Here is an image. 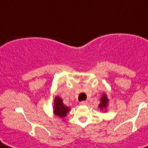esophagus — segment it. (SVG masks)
Masks as SVG:
<instances>
[{
    "label": "esophagus",
    "instance_id": "obj_1",
    "mask_svg": "<svg viewBox=\"0 0 148 148\" xmlns=\"http://www.w3.org/2000/svg\"><path fill=\"white\" fill-rule=\"evenodd\" d=\"M87 103H88V102H87L86 101H83L80 102V104H81V105H86Z\"/></svg>",
    "mask_w": 148,
    "mask_h": 148
}]
</instances>
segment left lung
<instances>
[{
    "label": "left lung",
    "mask_w": 148,
    "mask_h": 148,
    "mask_svg": "<svg viewBox=\"0 0 148 148\" xmlns=\"http://www.w3.org/2000/svg\"><path fill=\"white\" fill-rule=\"evenodd\" d=\"M108 100L107 98L105 95H103V97L101 99V103L99 104V108H101V110H103L104 108H107V106H108Z\"/></svg>",
    "instance_id": "8db88e82"
}]
</instances>
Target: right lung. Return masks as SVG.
<instances>
[{"label":"right lung","mask_w":148,"mask_h":148,"mask_svg":"<svg viewBox=\"0 0 148 148\" xmlns=\"http://www.w3.org/2000/svg\"><path fill=\"white\" fill-rule=\"evenodd\" d=\"M54 114L60 117H64L69 111V108L63 104L62 100L60 97H56L54 100Z\"/></svg>","instance_id":"right-lung-1"}]
</instances>
